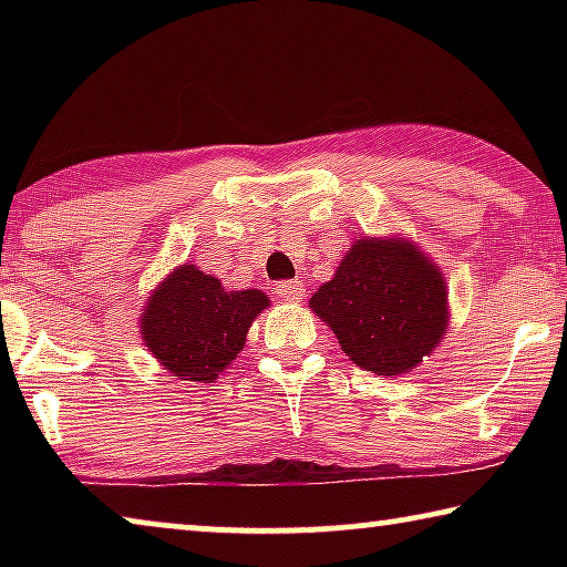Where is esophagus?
<instances>
[{
	"label": "esophagus",
	"instance_id": "1",
	"mask_svg": "<svg viewBox=\"0 0 567 567\" xmlns=\"http://www.w3.org/2000/svg\"><path fill=\"white\" fill-rule=\"evenodd\" d=\"M277 295L282 297L287 302H300L305 297V285L297 282V280H287L277 285Z\"/></svg>",
	"mask_w": 567,
	"mask_h": 567
}]
</instances>
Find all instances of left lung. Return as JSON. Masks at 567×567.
Instances as JSON below:
<instances>
[{
    "label": "left lung",
    "mask_w": 567,
    "mask_h": 567,
    "mask_svg": "<svg viewBox=\"0 0 567 567\" xmlns=\"http://www.w3.org/2000/svg\"><path fill=\"white\" fill-rule=\"evenodd\" d=\"M310 310L358 368L388 378L415 370L450 320L443 272L405 237L358 239Z\"/></svg>",
    "instance_id": "8db88e82"
}]
</instances>
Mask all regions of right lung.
Listing matches in <instances>:
<instances>
[{
    "instance_id": "right-lung-1",
    "label": "right lung",
    "mask_w": 567,
    "mask_h": 567,
    "mask_svg": "<svg viewBox=\"0 0 567 567\" xmlns=\"http://www.w3.org/2000/svg\"><path fill=\"white\" fill-rule=\"evenodd\" d=\"M267 307L262 290H225L217 277L185 262L147 300L142 340L172 378L213 382L245 348L249 324Z\"/></svg>"
}]
</instances>
